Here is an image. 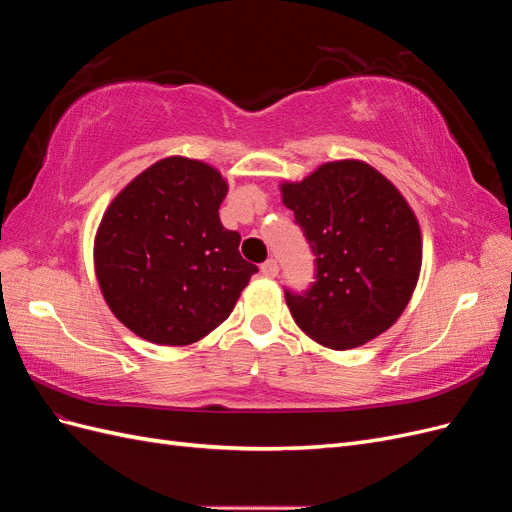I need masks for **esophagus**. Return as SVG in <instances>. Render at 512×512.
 <instances>
[{"label": "esophagus", "mask_w": 512, "mask_h": 512, "mask_svg": "<svg viewBox=\"0 0 512 512\" xmlns=\"http://www.w3.org/2000/svg\"><path fill=\"white\" fill-rule=\"evenodd\" d=\"M260 271H262V275H265V277H275L277 273H280V267H277V260L269 258L267 262H262Z\"/></svg>", "instance_id": "esophagus-1"}]
</instances>
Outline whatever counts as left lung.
Masks as SVG:
<instances>
[{"instance_id":"obj_1","label":"left lung","mask_w":512,"mask_h":512,"mask_svg":"<svg viewBox=\"0 0 512 512\" xmlns=\"http://www.w3.org/2000/svg\"><path fill=\"white\" fill-rule=\"evenodd\" d=\"M316 256V282L286 290L299 329L350 350L391 329L412 299L423 262L421 226L408 200L374 166L337 160L280 185Z\"/></svg>"}]
</instances>
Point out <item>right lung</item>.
I'll list each match as a JSON object with an SVG mask.
<instances>
[{"instance_id": "right-lung-1", "label": "right lung", "mask_w": 512, "mask_h": 512, "mask_svg": "<svg viewBox=\"0 0 512 512\" xmlns=\"http://www.w3.org/2000/svg\"><path fill=\"white\" fill-rule=\"evenodd\" d=\"M228 183L181 156L151 164L102 215L94 241L100 290L115 318L160 346H188L230 316L258 267L220 222Z\"/></svg>"}]
</instances>
